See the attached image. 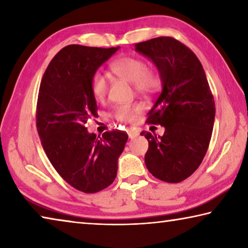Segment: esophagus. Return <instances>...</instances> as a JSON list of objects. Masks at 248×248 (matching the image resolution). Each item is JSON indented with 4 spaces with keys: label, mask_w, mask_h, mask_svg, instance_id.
<instances>
[{
    "label": "esophagus",
    "mask_w": 248,
    "mask_h": 248,
    "mask_svg": "<svg viewBox=\"0 0 248 248\" xmlns=\"http://www.w3.org/2000/svg\"><path fill=\"white\" fill-rule=\"evenodd\" d=\"M127 133H128L130 139H134V138H137L138 136H139V131L136 129H128Z\"/></svg>",
    "instance_id": "esophagus-1"
}]
</instances>
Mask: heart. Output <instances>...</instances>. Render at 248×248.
I'll return each mask as SVG.
<instances>
[{
	"label": "heart",
	"mask_w": 248,
	"mask_h": 248,
	"mask_svg": "<svg viewBox=\"0 0 248 248\" xmlns=\"http://www.w3.org/2000/svg\"><path fill=\"white\" fill-rule=\"evenodd\" d=\"M110 71L117 78L125 82L132 83L133 87L139 93L149 94L157 91L161 85V78L152 69L146 68L145 62L137 57H121L110 64ZM108 84L103 74L96 73L91 78V94L96 102H103L107 95ZM139 104H124L116 107V119L124 123H132L141 111Z\"/></svg>",
	"instance_id": "1"
}]
</instances>
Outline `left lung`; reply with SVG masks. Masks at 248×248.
I'll return each instance as SVG.
<instances>
[{
  "instance_id": "1",
  "label": "left lung",
  "mask_w": 248,
  "mask_h": 248,
  "mask_svg": "<svg viewBox=\"0 0 248 248\" xmlns=\"http://www.w3.org/2000/svg\"><path fill=\"white\" fill-rule=\"evenodd\" d=\"M156 65L162 92L146 123L165 128L163 136L142 131L149 141L145 165L154 177L180 183L202 162L211 140L216 104L204 70L191 50L171 37L136 45Z\"/></svg>"
}]
</instances>
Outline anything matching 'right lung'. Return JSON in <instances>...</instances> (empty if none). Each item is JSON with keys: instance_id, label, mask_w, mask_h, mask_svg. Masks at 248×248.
<instances>
[{"instance_id": "1", "label": "right lung", "mask_w": 248, "mask_h": 248, "mask_svg": "<svg viewBox=\"0 0 248 248\" xmlns=\"http://www.w3.org/2000/svg\"><path fill=\"white\" fill-rule=\"evenodd\" d=\"M118 49L66 46L54 56L40 83L36 125L41 144L59 175L85 194L114 183L128 140L120 130L96 138L85 128L87 120L97 116L91 78Z\"/></svg>"}]
</instances>
